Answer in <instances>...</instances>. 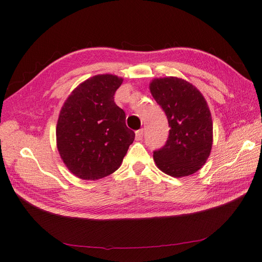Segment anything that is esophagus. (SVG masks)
I'll list each match as a JSON object with an SVG mask.
<instances>
[{
	"label": "esophagus",
	"instance_id": "esophagus-1",
	"mask_svg": "<svg viewBox=\"0 0 262 262\" xmlns=\"http://www.w3.org/2000/svg\"><path fill=\"white\" fill-rule=\"evenodd\" d=\"M143 134H144V130L143 129H140L136 132V138L137 140H141L142 138H143Z\"/></svg>",
	"mask_w": 262,
	"mask_h": 262
}]
</instances>
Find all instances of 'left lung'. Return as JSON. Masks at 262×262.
<instances>
[{
	"instance_id": "1",
	"label": "left lung",
	"mask_w": 262,
	"mask_h": 262,
	"mask_svg": "<svg viewBox=\"0 0 262 262\" xmlns=\"http://www.w3.org/2000/svg\"><path fill=\"white\" fill-rule=\"evenodd\" d=\"M149 91L170 126L165 146L153 154L156 166L175 178L192 175L207 163L213 144L207 100L195 86L176 76L154 78Z\"/></svg>"
}]
</instances>
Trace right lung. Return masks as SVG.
<instances>
[{
    "label": "right lung",
    "mask_w": 262,
    "mask_h": 262,
    "mask_svg": "<svg viewBox=\"0 0 262 262\" xmlns=\"http://www.w3.org/2000/svg\"><path fill=\"white\" fill-rule=\"evenodd\" d=\"M123 82L113 74H98L74 89L63 104L57 123V147L68 169L84 180H98L115 172L136 133L125 124V114L114 95Z\"/></svg>",
    "instance_id": "add662e5"
}]
</instances>
